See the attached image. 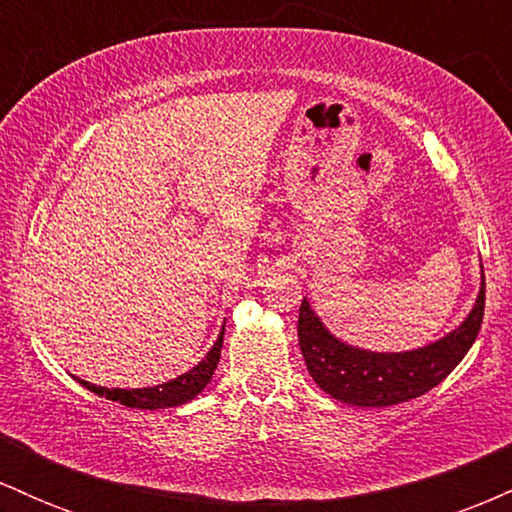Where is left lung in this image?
Listing matches in <instances>:
<instances>
[{
    "mask_svg": "<svg viewBox=\"0 0 512 512\" xmlns=\"http://www.w3.org/2000/svg\"><path fill=\"white\" fill-rule=\"evenodd\" d=\"M484 303L486 284L460 330L407 354H373L334 339L303 298L298 344L310 375L327 395L356 407H390L424 395L455 370L481 330Z\"/></svg>",
    "mask_w": 512,
    "mask_h": 512,
    "instance_id": "left-lung-1",
    "label": "left lung"
}]
</instances>
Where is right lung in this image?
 <instances>
[{
  "instance_id": "right-lung-1",
  "label": "right lung",
  "mask_w": 512,
  "mask_h": 512,
  "mask_svg": "<svg viewBox=\"0 0 512 512\" xmlns=\"http://www.w3.org/2000/svg\"><path fill=\"white\" fill-rule=\"evenodd\" d=\"M221 344H223V330L216 339V344L211 346V351L202 361L197 363L195 368L187 370L180 378L170 380V383H163L158 387H144V390H108V387H98L86 383V380H79L81 385L88 387L91 392L101 395L105 399H113V402L125 404V407L134 409H166V407H178V404L190 402L192 397H197L199 392L207 387V383L214 375L216 363L221 358Z\"/></svg>"
}]
</instances>
